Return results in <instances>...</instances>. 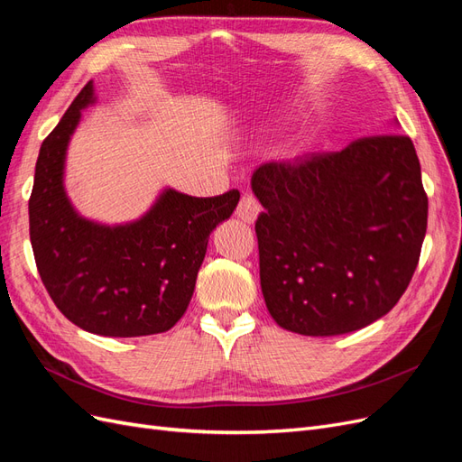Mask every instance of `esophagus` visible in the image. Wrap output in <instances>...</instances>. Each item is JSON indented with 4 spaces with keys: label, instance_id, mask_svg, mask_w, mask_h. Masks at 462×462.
I'll list each match as a JSON object with an SVG mask.
<instances>
[{
    "label": "esophagus",
    "instance_id": "1",
    "mask_svg": "<svg viewBox=\"0 0 462 462\" xmlns=\"http://www.w3.org/2000/svg\"><path fill=\"white\" fill-rule=\"evenodd\" d=\"M260 209L262 208H260L258 200L253 197V194H245V197L239 202V206H236L235 216L245 223H254L258 214H260Z\"/></svg>",
    "mask_w": 462,
    "mask_h": 462
}]
</instances>
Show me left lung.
<instances>
[{"label":"left lung","mask_w":462,"mask_h":462,"mask_svg":"<svg viewBox=\"0 0 462 462\" xmlns=\"http://www.w3.org/2000/svg\"><path fill=\"white\" fill-rule=\"evenodd\" d=\"M250 187L263 206L260 285L277 326L329 337L370 326L399 302L428 226L409 136H366L341 152L262 163Z\"/></svg>","instance_id":"obj_1"}]
</instances>
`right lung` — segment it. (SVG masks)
<instances>
[{
	"label": "right lung",
	"instance_id": "1",
	"mask_svg": "<svg viewBox=\"0 0 462 462\" xmlns=\"http://www.w3.org/2000/svg\"><path fill=\"white\" fill-rule=\"evenodd\" d=\"M92 80L40 146L29 200L31 243L42 283L61 314L104 337L171 329L192 299L209 233L231 217L239 190L197 199L163 189L146 214L107 226L80 216L65 190V160Z\"/></svg>",
	"mask_w": 462,
	"mask_h": 462
}]
</instances>
